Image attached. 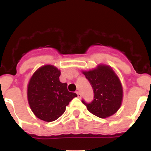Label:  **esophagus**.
Instances as JSON below:
<instances>
[{
  "label": "esophagus",
  "instance_id": "obj_1",
  "mask_svg": "<svg viewBox=\"0 0 151 151\" xmlns=\"http://www.w3.org/2000/svg\"><path fill=\"white\" fill-rule=\"evenodd\" d=\"M77 97H78V98H81V96H82V95H81V93H80V92H79V91H77Z\"/></svg>",
  "mask_w": 151,
  "mask_h": 151
}]
</instances>
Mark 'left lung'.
<instances>
[{"label":"left lung","mask_w":151,"mask_h":151,"mask_svg":"<svg viewBox=\"0 0 151 151\" xmlns=\"http://www.w3.org/2000/svg\"><path fill=\"white\" fill-rule=\"evenodd\" d=\"M93 90V100L82 102L96 116L106 118L115 114L121 107L123 88L121 81L111 67L99 65L96 68L83 71Z\"/></svg>","instance_id":"8db88e82"}]
</instances>
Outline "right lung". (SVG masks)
Returning <instances> with one entry per match:
<instances>
[{
    "label": "right lung",
    "mask_w": 151,
    "mask_h": 151,
    "mask_svg": "<svg viewBox=\"0 0 151 151\" xmlns=\"http://www.w3.org/2000/svg\"><path fill=\"white\" fill-rule=\"evenodd\" d=\"M60 70L46 65L36 70L28 85V100L34 115L42 121L52 122L60 118L66 106L77 95L69 92L66 83L60 82Z\"/></svg>",
    "instance_id": "right-lung-1"
}]
</instances>
